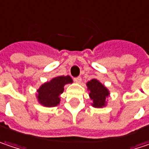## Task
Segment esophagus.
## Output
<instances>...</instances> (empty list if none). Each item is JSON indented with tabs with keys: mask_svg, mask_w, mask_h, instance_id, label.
<instances>
[{
	"mask_svg": "<svg viewBox=\"0 0 149 149\" xmlns=\"http://www.w3.org/2000/svg\"><path fill=\"white\" fill-rule=\"evenodd\" d=\"M74 81L77 83H80L82 82V77H75Z\"/></svg>",
	"mask_w": 149,
	"mask_h": 149,
	"instance_id": "1",
	"label": "esophagus"
}]
</instances>
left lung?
<instances>
[{
  "label": "left lung",
  "instance_id": "1",
  "mask_svg": "<svg viewBox=\"0 0 149 149\" xmlns=\"http://www.w3.org/2000/svg\"><path fill=\"white\" fill-rule=\"evenodd\" d=\"M89 97L92 100V106L95 108H103L107 104V98L109 96V89L102 83L93 78L87 83Z\"/></svg>",
  "mask_w": 149,
  "mask_h": 149
}]
</instances>
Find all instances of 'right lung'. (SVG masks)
I'll return each instance as SVG.
<instances>
[{
	"mask_svg": "<svg viewBox=\"0 0 149 149\" xmlns=\"http://www.w3.org/2000/svg\"><path fill=\"white\" fill-rule=\"evenodd\" d=\"M72 82L70 76H58L42 84L36 94L39 103L45 107L57 106L61 101L60 95L64 91V86Z\"/></svg>",
	"mask_w": 149,
	"mask_h": 149,
	"instance_id": "1",
	"label": "right lung"
}]
</instances>
